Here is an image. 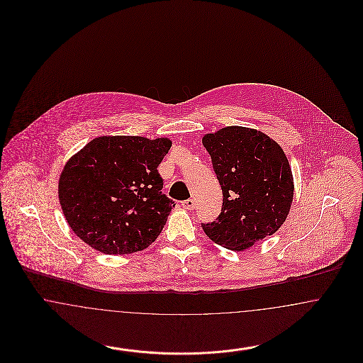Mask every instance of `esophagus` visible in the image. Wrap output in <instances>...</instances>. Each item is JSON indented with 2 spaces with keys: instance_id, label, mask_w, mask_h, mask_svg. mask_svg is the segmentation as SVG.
Segmentation results:
<instances>
[{
  "instance_id": "esophagus-1",
  "label": "esophagus",
  "mask_w": 363,
  "mask_h": 363,
  "mask_svg": "<svg viewBox=\"0 0 363 363\" xmlns=\"http://www.w3.org/2000/svg\"><path fill=\"white\" fill-rule=\"evenodd\" d=\"M182 207L188 209V211H191V209H194V201L191 199L185 200V201H182Z\"/></svg>"
}]
</instances>
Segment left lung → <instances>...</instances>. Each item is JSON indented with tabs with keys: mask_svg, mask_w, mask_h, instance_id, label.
I'll use <instances>...</instances> for the list:
<instances>
[{
	"mask_svg": "<svg viewBox=\"0 0 363 363\" xmlns=\"http://www.w3.org/2000/svg\"><path fill=\"white\" fill-rule=\"evenodd\" d=\"M203 145L223 191L216 222L203 223L209 240L238 252L277 233L294 197L293 173L281 147L243 126L208 133Z\"/></svg>",
	"mask_w": 363,
	"mask_h": 363,
	"instance_id": "8db88e82",
	"label": "left lung"
}]
</instances>
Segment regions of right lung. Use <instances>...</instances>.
<instances>
[{"label": "right lung", "mask_w": 363, "mask_h": 363, "mask_svg": "<svg viewBox=\"0 0 363 363\" xmlns=\"http://www.w3.org/2000/svg\"><path fill=\"white\" fill-rule=\"evenodd\" d=\"M172 140L101 136L70 157L58 199L73 233L104 255H128L155 242L175 207L162 193L157 166Z\"/></svg>", "instance_id": "add662e5"}]
</instances>
